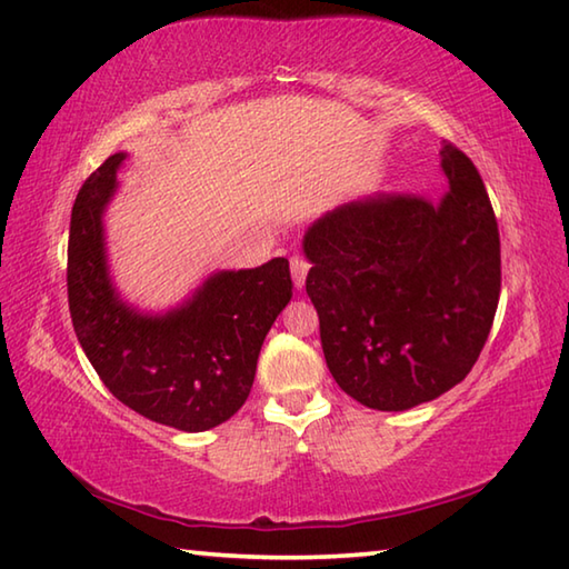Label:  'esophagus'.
I'll return each instance as SVG.
<instances>
[{"label":"esophagus","mask_w":569,"mask_h":569,"mask_svg":"<svg viewBox=\"0 0 569 569\" xmlns=\"http://www.w3.org/2000/svg\"><path fill=\"white\" fill-rule=\"evenodd\" d=\"M289 267H292V282L297 289L305 287V280H307V272H309V262L305 260V257L295 254L292 260H289Z\"/></svg>","instance_id":"esophagus-1"}]
</instances>
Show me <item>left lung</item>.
<instances>
[{
	"label": "left lung",
	"mask_w": 569,
	"mask_h": 569,
	"mask_svg": "<svg viewBox=\"0 0 569 569\" xmlns=\"http://www.w3.org/2000/svg\"><path fill=\"white\" fill-rule=\"evenodd\" d=\"M441 200L371 192L309 224L307 295L339 389L409 411L468 377L500 297V238L476 166L446 143Z\"/></svg>",
	"instance_id": "obj_1"
}]
</instances>
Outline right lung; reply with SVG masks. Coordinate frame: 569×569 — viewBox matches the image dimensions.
I'll list each match as a JSON object with an SVG mask.
<instances>
[{"instance_id": "right-lung-1", "label": "right lung", "mask_w": 569, "mask_h": 569, "mask_svg": "<svg viewBox=\"0 0 569 569\" xmlns=\"http://www.w3.org/2000/svg\"><path fill=\"white\" fill-rule=\"evenodd\" d=\"M126 153L81 186L69 230V312L91 367L118 401L186 433L228 421L248 401L267 331L292 299L284 257L208 274L183 302L146 312L113 282L103 216Z\"/></svg>"}]
</instances>
